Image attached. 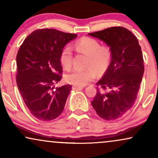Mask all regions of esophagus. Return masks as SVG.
<instances>
[{
  "label": "esophagus",
  "instance_id": "esophagus-1",
  "mask_svg": "<svg viewBox=\"0 0 158 158\" xmlns=\"http://www.w3.org/2000/svg\"><path fill=\"white\" fill-rule=\"evenodd\" d=\"M82 88H83V87H81V86H77V85L72 86L73 89H82Z\"/></svg>",
  "mask_w": 158,
  "mask_h": 158
}]
</instances>
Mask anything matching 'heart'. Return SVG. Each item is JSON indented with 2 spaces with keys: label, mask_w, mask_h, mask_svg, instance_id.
<instances>
[{
  "label": "heart",
  "mask_w": 158,
  "mask_h": 158,
  "mask_svg": "<svg viewBox=\"0 0 158 158\" xmlns=\"http://www.w3.org/2000/svg\"><path fill=\"white\" fill-rule=\"evenodd\" d=\"M75 47L78 51L89 55L88 66L85 69H75L65 75L68 83L77 86H84L93 80L96 76V71L101 73L105 71L110 65L112 52L108 46H101L98 40L89 37H83L76 42ZM72 52L69 47L62 49L60 61L64 69H69L72 65ZM94 67L95 69L93 68Z\"/></svg>",
  "instance_id": "b5f03b06"
}]
</instances>
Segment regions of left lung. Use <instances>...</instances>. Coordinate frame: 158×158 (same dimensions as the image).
Listing matches in <instances>:
<instances>
[{"instance_id":"obj_1","label":"left lung","mask_w":158,"mask_h":158,"mask_svg":"<svg viewBox=\"0 0 158 158\" xmlns=\"http://www.w3.org/2000/svg\"><path fill=\"white\" fill-rule=\"evenodd\" d=\"M89 35L104 41L112 52L110 65L96 84L107 92L97 87L92 105L100 117L114 120L127 113L137 98L144 72L142 52L137 38L125 27H109Z\"/></svg>"}]
</instances>
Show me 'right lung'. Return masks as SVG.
Instances as JSON below:
<instances>
[{
	"label": "right lung",
	"instance_id": "1",
	"mask_svg": "<svg viewBox=\"0 0 158 158\" xmlns=\"http://www.w3.org/2000/svg\"><path fill=\"white\" fill-rule=\"evenodd\" d=\"M77 34L55 29H39L24 40L17 55L18 89L32 115L42 121L57 118L63 112L71 85L55 88L62 79L60 56Z\"/></svg>",
	"mask_w": 158,
	"mask_h": 158
}]
</instances>
